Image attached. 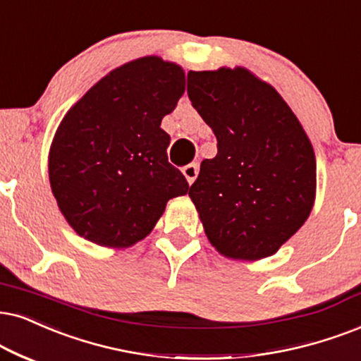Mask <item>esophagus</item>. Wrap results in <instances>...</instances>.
I'll return each mask as SVG.
<instances>
[{"instance_id": "esophagus-1", "label": "esophagus", "mask_w": 361, "mask_h": 361, "mask_svg": "<svg viewBox=\"0 0 361 361\" xmlns=\"http://www.w3.org/2000/svg\"><path fill=\"white\" fill-rule=\"evenodd\" d=\"M183 175L186 180H188V183L191 185L196 180V176H198V165H196V163H190V165H186L183 168Z\"/></svg>"}]
</instances>
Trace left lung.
<instances>
[{
    "mask_svg": "<svg viewBox=\"0 0 361 361\" xmlns=\"http://www.w3.org/2000/svg\"><path fill=\"white\" fill-rule=\"evenodd\" d=\"M188 98L218 141L188 191L209 243L233 259L270 257L313 208L317 161L303 126L240 66L190 71Z\"/></svg>",
    "mask_w": 361,
    "mask_h": 361,
    "instance_id": "left-lung-1",
    "label": "left lung"
}]
</instances>
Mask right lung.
Instances as JSON below:
<instances>
[{
    "instance_id": "1",
    "label": "right lung",
    "mask_w": 361,
    "mask_h": 361,
    "mask_svg": "<svg viewBox=\"0 0 361 361\" xmlns=\"http://www.w3.org/2000/svg\"><path fill=\"white\" fill-rule=\"evenodd\" d=\"M185 93V71L145 56L109 71L59 123L49 185L63 216L85 240L128 248L149 235L168 200L188 181L168 163L161 120Z\"/></svg>"
}]
</instances>
